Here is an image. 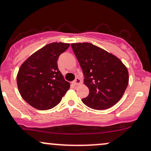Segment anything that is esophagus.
Segmentation results:
<instances>
[{
    "label": "esophagus",
    "mask_w": 151,
    "mask_h": 151,
    "mask_svg": "<svg viewBox=\"0 0 151 151\" xmlns=\"http://www.w3.org/2000/svg\"><path fill=\"white\" fill-rule=\"evenodd\" d=\"M81 84H82V80L79 78H77L74 80V82H73V84L74 85H79Z\"/></svg>",
    "instance_id": "1"
}]
</instances>
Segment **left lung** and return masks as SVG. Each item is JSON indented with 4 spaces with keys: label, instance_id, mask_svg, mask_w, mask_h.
Listing matches in <instances>:
<instances>
[{
    "label": "left lung",
    "instance_id": "8db88e82",
    "mask_svg": "<svg viewBox=\"0 0 151 151\" xmlns=\"http://www.w3.org/2000/svg\"><path fill=\"white\" fill-rule=\"evenodd\" d=\"M82 69L89 95L82 102L94 110H105L121 99L129 82L128 71L120 59L90 43L71 44Z\"/></svg>",
    "mask_w": 151,
    "mask_h": 151
}]
</instances>
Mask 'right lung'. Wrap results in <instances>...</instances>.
I'll list each match as a JSON object with an SVG mask.
<instances>
[{
    "label": "right lung",
    "mask_w": 151,
    "mask_h": 151,
    "mask_svg": "<svg viewBox=\"0 0 151 151\" xmlns=\"http://www.w3.org/2000/svg\"><path fill=\"white\" fill-rule=\"evenodd\" d=\"M69 44L54 42L31 55L21 64L17 85L21 97L39 110L57 106L70 87L58 69L57 60Z\"/></svg>",
    "instance_id": "right-lung-1"
}]
</instances>
